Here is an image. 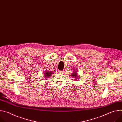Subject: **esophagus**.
<instances>
[{"instance_id": "obj_1", "label": "esophagus", "mask_w": 122, "mask_h": 122, "mask_svg": "<svg viewBox=\"0 0 122 122\" xmlns=\"http://www.w3.org/2000/svg\"><path fill=\"white\" fill-rule=\"evenodd\" d=\"M59 73H61V74H63V73L64 71H59Z\"/></svg>"}]
</instances>
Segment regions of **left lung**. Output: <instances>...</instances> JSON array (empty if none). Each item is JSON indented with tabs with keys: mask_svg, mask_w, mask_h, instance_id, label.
Segmentation results:
<instances>
[{
	"mask_svg": "<svg viewBox=\"0 0 122 122\" xmlns=\"http://www.w3.org/2000/svg\"><path fill=\"white\" fill-rule=\"evenodd\" d=\"M73 73H72L71 76H72V77H74V78H75L76 79H79V78H78V75H77V73L74 70V72H73Z\"/></svg>",
	"mask_w": 122,
	"mask_h": 122,
	"instance_id": "8db88e82",
	"label": "left lung"
}]
</instances>
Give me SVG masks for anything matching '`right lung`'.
I'll use <instances>...</instances> for the list:
<instances>
[{"label": "right lung", "instance_id": "obj_1", "mask_svg": "<svg viewBox=\"0 0 122 122\" xmlns=\"http://www.w3.org/2000/svg\"><path fill=\"white\" fill-rule=\"evenodd\" d=\"M53 74V72H50V71H46L44 73V77H45V78H48V77H50V76H51L52 74Z\"/></svg>", "mask_w": 122, "mask_h": 122}]
</instances>
